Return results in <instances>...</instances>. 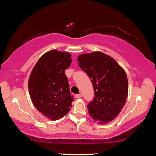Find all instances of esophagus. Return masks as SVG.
<instances>
[{
    "instance_id": "obj_1",
    "label": "esophagus",
    "mask_w": 156,
    "mask_h": 156,
    "mask_svg": "<svg viewBox=\"0 0 156 156\" xmlns=\"http://www.w3.org/2000/svg\"><path fill=\"white\" fill-rule=\"evenodd\" d=\"M82 96H83V95H82L81 94H76V98H80L82 97Z\"/></svg>"
}]
</instances>
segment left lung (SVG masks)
Here are the masks:
<instances>
[{
    "mask_svg": "<svg viewBox=\"0 0 156 156\" xmlns=\"http://www.w3.org/2000/svg\"><path fill=\"white\" fill-rule=\"evenodd\" d=\"M77 60L94 86L95 96L87 105L89 115L100 125L112 121L122 109L128 96L125 70L100 51L81 54Z\"/></svg>",
    "mask_w": 156,
    "mask_h": 156,
    "instance_id": "left-lung-1",
    "label": "left lung"
}]
</instances>
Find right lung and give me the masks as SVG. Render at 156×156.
Returning <instances> with one entry per match:
<instances>
[{"label":"right lung","instance_id":"right-lung-1","mask_svg":"<svg viewBox=\"0 0 156 156\" xmlns=\"http://www.w3.org/2000/svg\"><path fill=\"white\" fill-rule=\"evenodd\" d=\"M68 52L51 50L43 54L33 68L28 87L37 110L49 120H57L72 107L67 77L65 72L72 63Z\"/></svg>","mask_w":156,"mask_h":156}]
</instances>
